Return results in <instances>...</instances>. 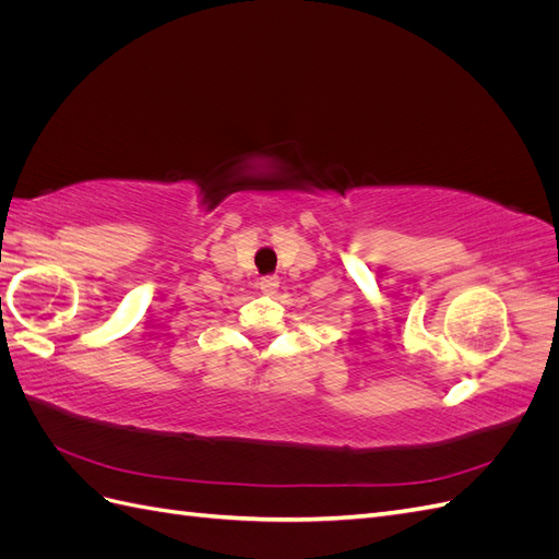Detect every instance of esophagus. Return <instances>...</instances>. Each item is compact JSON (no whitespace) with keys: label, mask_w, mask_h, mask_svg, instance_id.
Wrapping results in <instances>:
<instances>
[{"label":"esophagus","mask_w":559,"mask_h":559,"mask_svg":"<svg viewBox=\"0 0 559 559\" xmlns=\"http://www.w3.org/2000/svg\"><path fill=\"white\" fill-rule=\"evenodd\" d=\"M259 286H261V292L265 294V296H273V294H277V286H280V280L277 277H263L261 282H259Z\"/></svg>","instance_id":"1"}]
</instances>
